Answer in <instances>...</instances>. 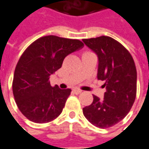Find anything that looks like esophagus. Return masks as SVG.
<instances>
[{"label":"esophagus","instance_id":"1","mask_svg":"<svg viewBox=\"0 0 149 149\" xmlns=\"http://www.w3.org/2000/svg\"><path fill=\"white\" fill-rule=\"evenodd\" d=\"M73 92L74 94H76V95H78V94L81 93L82 91H81V90H79V89H74V90H73Z\"/></svg>","mask_w":149,"mask_h":149}]
</instances>
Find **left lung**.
<instances>
[{"instance_id":"left-lung-1","label":"left lung","mask_w":149,"mask_h":149,"mask_svg":"<svg viewBox=\"0 0 149 149\" xmlns=\"http://www.w3.org/2000/svg\"><path fill=\"white\" fill-rule=\"evenodd\" d=\"M98 58L97 79L105 81L104 98L93 95L83 114L94 126L108 128L121 122L132 107L137 93V70L130 53L115 39L101 36L83 39Z\"/></svg>"}]
</instances>
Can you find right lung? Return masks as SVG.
Returning a JSON list of instances; mask_svg holds the SVG:
<instances>
[{
	"mask_svg": "<svg viewBox=\"0 0 149 149\" xmlns=\"http://www.w3.org/2000/svg\"><path fill=\"white\" fill-rule=\"evenodd\" d=\"M84 47L77 39L46 36L33 42L16 66L12 91L19 110L36 123H49L61 114L70 89L52 87L49 77L64 58Z\"/></svg>",
	"mask_w": 149,
	"mask_h": 149,
	"instance_id": "1",
	"label": "right lung"
}]
</instances>
